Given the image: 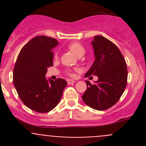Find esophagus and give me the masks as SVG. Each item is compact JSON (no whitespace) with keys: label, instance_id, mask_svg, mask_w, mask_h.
I'll return each mask as SVG.
<instances>
[{"label":"esophagus","instance_id":"obj_1","mask_svg":"<svg viewBox=\"0 0 146 146\" xmlns=\"http://www.w3.org/2000/svg\"><path fill=\"white\" fill-rule=\"evenodd\" d=\"M67 82H68V85H70V84L75 82V81L73 80H70V79H67Z\"/></svg>","mask_w":146,"mask_h":146}]
</instances>
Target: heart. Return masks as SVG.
Listing matches in <instances>:
<instances>
[{"mask_svg":"<svg viewBox=\"0 0 146 146\" xmlns=\"http://www.w3.org/2000/svg\"><path fill=\"white\" fill-rule=\"evenodd\" d=\"M68 48H69L70 51L74 53L78 56H82L85 52V47L82 46L81 44L78 42H73L69 44L68 45ZM56 57H57V55H56ZM80 71V69L78 68H73V69H68L66 70V73L68 76L70 77H75L76 72Z\"/></svg>","mask_w":146,"mask_h":146,"instance_id":"1","label":"heart"}]
</instances>
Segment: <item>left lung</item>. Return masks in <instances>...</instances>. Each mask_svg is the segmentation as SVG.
I'll return each mask as SVG.
<instances>
[{
	"label": "left lung",
	"mask_w": 146,
	"mask_h": 146,
	"mask_svg": "<svg viewBox=\"0 0 146 146\" xmlns=\"http://www.w3.org/2000/svg\"><path fill=\"white\" fill-rule=\"evenodd\" d=\"M95 61L85 77L98 76V80L86 81L87 90L82 96L84 102L96 110H107L116 104L127 85L126 63L118 47L102 36L92 42Z\"/></svg>",
	"instance_id": "obj_1"
}]
</instances>
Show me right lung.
Listing matches in <instances>:
<instances>
[{
  "label": "right lung",
  "mask_w": 146,
  "mask_h": 146,
  "mask_svg": "<svg viewBox=\"0 0 146 146\" xmlns=\"http://www.w3.org/2000/svg\"><path fill=\"white\" fill-rule=\"evenodd\" d=\"M54 38L38 36L22 48L13 69V84L20 100L28 108L46 113L56 107L67 82L62 78L47 80V68L53 66Z\"/></svg>",
  "instance_id": "obj_1"
}]
</instances>
